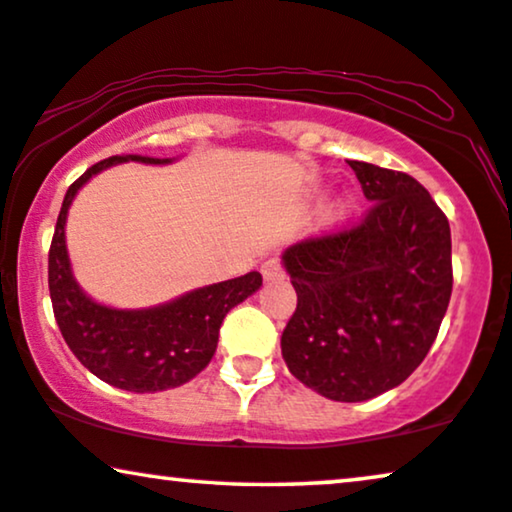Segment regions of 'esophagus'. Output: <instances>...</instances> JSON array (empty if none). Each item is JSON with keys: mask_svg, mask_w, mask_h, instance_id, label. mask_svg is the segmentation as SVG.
Instances as JSON below:
<instances>
[{"mask_svg": "<svg viewBox=\"0 0 512 512\" xmlns=\"http://www.w3.org/2000/svg\"><path fill=\"white\" fill-rule=\"evenodd\" d=\"M262 276L267 278V281H278V278H283L285 276L283 262L278 260V257H269V260L262 264Z\"/></svg>", "mask_w": 512, "mask_h": 512, "instance_id": "34e87169", "label": "esophagus"}]
</instances>
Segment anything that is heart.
Listing matches in <instances>:
<instances>
[{"mask_svg":"<svg viewBox=\"0 0 512 512\" xmlns=\"http://www.w3.org/2000/svg\"><path fill=\"white\" fill-rule=\"evenodd\" d=\"M346 210H349V201H342L337 206V215H342V213H346Z\"/></svg>","mask_w":512,"mask_h":512,"instance_id":"heart-1","label":"heart"}]
</instances>
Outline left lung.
<instances>
[{
    "label": "left lung",
    "mask_w": 512,
    "mask_h": 512,
    "mask_svg": "<svg viewBox=\"0 0 512 512\" xmlns=\"http://www.w3.org/2000/svg\"><path fill=\"white\" fill-rule=\"evenodd\" d=\"M363 220L283 252L297 309L281 337L304 386L360 403L403 384L438 337L452 297V234L431 194L400 170L349 161Z\"/></svg>",
    "instance_id": "obj_1"
}]
</instances>
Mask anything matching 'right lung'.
<instances>
[{"instance_id": "obj_1", "label": "right lung", "mask_w": 512, "mask_h": 512, "mask_svg": "<svg viewBox=\"0 0 512 512\" xmlns=\"http://www.w3.org/2000/svg\"><path fill=\"white\" fill-rule=\"evenodd\" d=\"M121 161L168 163L149 156H109L67 189L49 250V292L60 335L79 363L107 384L133 393L166 391L187 384L210 363L220 325L231 306L262 285L260 271L206 285L154 309L124 311L95 304L72 278L65 248L67 208L84 182Z\"/></svg>"}]
</instances>
